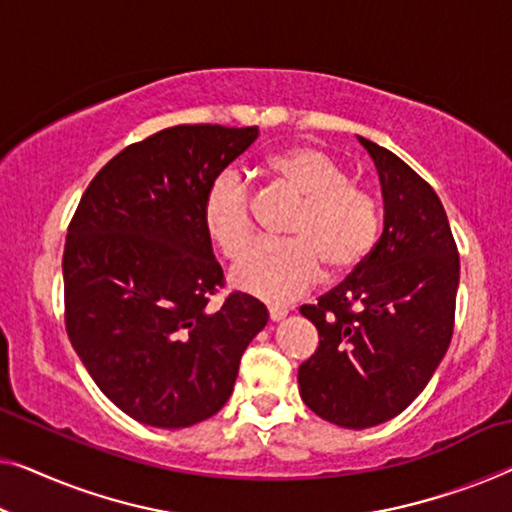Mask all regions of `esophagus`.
Instances as JSON below:
<instances>
[{
  "label": "esophagus",
  "mask_w": 512,
  "mask_h": 512,
  "mask_svg": "<svg viewBox=\"0 0 512 512\" xmlns=\"http://www.w3.org/2000/svg\"><path fill=\"white\" fill-rule=\"evenodd\" d=\"M287 308H282V305H269V317L271 322H280V319L287 317Z\"/></svg>",
  "instance_id": "1"
}]
</instances>
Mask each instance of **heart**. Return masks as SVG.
I'll return each instance as SVG.
<instances>
[{
  "instance_id": "b5f03b06",
  "label": "heart",
  "mask_w": 512,
  "mask_h": 512,
  "mask_svg": "<svg viewBox=\"0 0 512 512\" xmlns=\"http://www.w3.org/2000/svg\"><path fill=\"white\" fill-rule=\"evenodd\" d=\"M266 170L301 197L287 232L292 239L257 241L232 269L234 287L271 303L303 294L322 276H345L363 264L379 234V207L368 190L349 183L345 167L312 147H294L266 160ZM202 223L227 257L253 236L250 190L239 174L211 181Z\"/></svg>"
}]
</instances>
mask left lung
<instances>
[{
	"instance_id": "8db88e82",
	"label": "left lung",
	"mask_w": 512,
	"mask_h": 512,
	"mask_svg": "<svg viewBox=\"0 0 512 512\" xmlns=\"http://www.w3.org/2000/svg\"><path fill=\"white\" fill-rule=\"evenodd\" d=\"M377 167L384 230L361 266L301 315L319 347L299 368L303 402L365 430L421 395L451 345L460 257L439 197L411 167L358 137Z\"/></svg>"
}]
</instances>
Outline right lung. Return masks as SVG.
<instances>
[{
    "mask_svg": "<svg viewBox=\"0 0 512 512\" xmlns=\"http://www.w3.org/2000/svg\"><path fill=\"white\" fill-rule=\"evenodd\" d=\"M259 128L174 126L114 156L82 195L64 248L66 331L105 398L135 421L179 430L230 400L241 356L269 322L223 287L202 223L211 181Z\"/></svg>",
    "mask_w": 512,
    "mask_h": 512,
    "instance_id": "right-lung-1",
    "label": "right lung"
}]
</instances>
